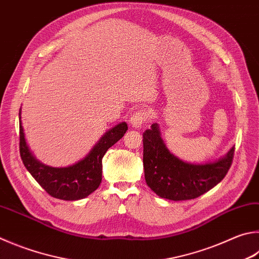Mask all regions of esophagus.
<instances>
[{"label": "esophagus", "instance_id": "34e87169", "mask_svg": "<svg viewBox=\"0 0 259 259\" xmlns=\"http://www.w3.org/2000/svg\"><path fill=\"white\" fill-rule=\"evenodd\" d=\"M147 116H148V113H147V111H145V110H140L138 112H135V113L130 117L129 123L131 126H133V128L140 129L142 128V125L145 123V121L147 120Z\"/></svg>", "mask_w": 259, "mask_h": 259}]
</instances>
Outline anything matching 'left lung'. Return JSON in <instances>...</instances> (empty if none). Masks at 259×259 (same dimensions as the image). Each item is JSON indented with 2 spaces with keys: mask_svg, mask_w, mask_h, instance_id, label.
<instances>
[{
  "mask_svg": "<svg viewBox=\"0 0 259 259\" xmlns=\"http://www.w3.org/2000/svg\"><path fill=\"white\" fill-rule=\"evenodd\" d=\"M143 138L145 180L161 198L175 201L197 198L222 181L232 164L234 147L213 162L182 161L166 147L157 122L145 131Z\"/></svg>",
  "mask_w": 259,
  "mask_h": 259,
  "instance_id": "1",
  "label": "left lung"
}]
</instances>
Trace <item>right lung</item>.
Returning a JSON list of instances; mask_svg holds the SVG:
<instances>
[{
    "mask_svg": "<svg viewBox=\"0 0 259 259\" xmlns=\"http://www.w3.org/2000/svg\"><path fill=\"white\" fill-rule=\"evenodd\" d=\"M20 128V156L23 165L32 178L49 195L62 200H79L88 197L102 182V158L107 149L123 137L128 130L125 122L112 126L102 136L86 156L72 165L54 167L46 165L35 157L28 146L21 123V109L19 111Z\"/></svg>",
    "mask_w": 259,
    "mask_h": 259,
    "instance_id": "1",
    "label": "right lung"
}]
</instances>
